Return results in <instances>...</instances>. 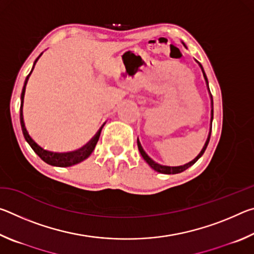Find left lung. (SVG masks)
<instances>
[{
	"label": "left lung",
	"instance_id": "left-lung-1",
	"mask_svg": "<svg viewBox=\"0 0 254 254\" xmlns=\"http://www.w3.org/2000/svg\"><path fill=\"white\" fill-rule=\"evenodd\" d=\"M183 45H184L185 47H186V45H185L184 42H183ZM186 48H187V47H186ZM196 63L198 64L199 67H200V69H201V71H203L204 79H205V81H206V85H207V89H208L209 97H210V107H212V110H210V127H209V132H208L207 139H206V141H205V144H204L203 149L200 150V152L198 153V156H197V157L194 159V160H191L190 162H188V163H186V165H184V166L169 167V166H163V165H160V163H158V162H156L154 160H152V159L148 156L147 152H145L144 150H143L142 145H141V143H140L139 137H137V140H136V142H137V148H139V151H140V153H141V156H142V158L144 159V161L147 162L148 165H149L150 167H151V168H152L153 170H156V171H158V173H160V174L175 175V174H180V173H183V171H185L186 169H188L189 167H191L192 165H194V163H195L197 160H198V159H199L201 156H203L204 152H205V150H206V148H207L208 142H209V139H210V132H212V122H213V97H212V94H210V91H209V87H208V80H207V77H206V74H205V71H204V68H203V66H201L198 62H197V60H196Z\"/></svg>",
	"mask_w": 254,
	"mask_h": 254
}]
</instances>
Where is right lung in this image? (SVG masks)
Wrapping results in <instances>:
<instances>
[{
	"label": "right lung",
	"mask_w": 254,
	"mask_h": 254,
	"mask_svg": "<svg viewBox=\"0 0 254 254\" xmlns=\"http://www.w3.org/2000/svg\"><path fill=\"white\" fill-rule=\"evenodd\" d=\"M42 53L39 55L36 60H34L32 69L30 71V74L27 76V78L24 80L23 84V88H22V93H21V106H20V122H21V127H22V132L24 135V139L27 142L29 143L30 147L32 148V150L36 152L38 156H39L42 160H44L46 163H48L50 166H55V167H70V166H75L77 163H80L81 161H84L87 159L89 156H91L92 152L94 151V149L96 147V143L98 139H100L101 135V131L104 124H103L102 127L98 130V132L94 135L93 139L89 141L88 143H86L84 147H81L78 150H75V151H70V152H53L49 151V150H46L42 147H40L36 141H34L31 136H30L29 132L25 127L24 124V120H23V101H24V93H25V86H27V83L29 80V77L31 75V72L34 68V65L38 62V59L41 57Z\"/></svg>",
	"instance_id": "obj_1"
}]
</instances>
